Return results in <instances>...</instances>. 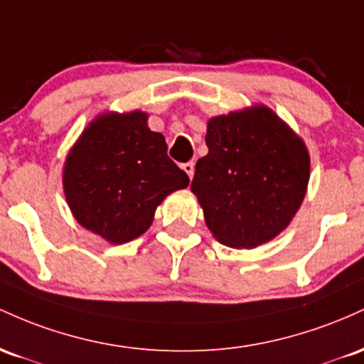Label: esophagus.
Segmentation results:
<instances>
[{
  "label": "esophagus",
  "mask_w": 364,
  "mask_h": 364,
  "mask_svg": "<svg viewBox=\"0 0 364 364\" xmlns=\"http://www.w3.org/2000/svg\"><path fill=\"white\" fill-rule=\"evenodd\" d=\"M182 170L186 171L187 175H189V178H193V177H194V163H193V161L183 163V165H182Z\"/></svg>",
  "instance_id": "1"
}]
</instances>
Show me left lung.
Returning a JSON list of instances; mask_svg holds the SVG:
<instances>
[{
    "mask_svg": "<svg viewBox=\"0 0 364 364\" xmlns=\"http://www.w3.org/2000/svg\"><path fill=\"white\" fill-rule=\"evenodd\" d=\"M208 154L191 183L206 227L218 242L255 249L292 222L309 182L308 148L264 105L211 117Z\"/></svg>",
    "mask_w": 364,
    "mask_h": 364,
    "instance_id": "left-lung-1",
    "label": "left lung"
}]
</instances>
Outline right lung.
<instances>
[{"mask_svg": "<svg viewBox=\"0 0 364 364\" xmlns=\"http://www.w3.org/2000/svg\"><path fill=\"white\" fill-rule=\"evenodd\" d=\"M189 177L166 154L165 136L148 113L106 112L82 130L63 165V193L73 218L109 244L137 239L166 196Z\"/></svg>", "mask_w": 364, "mask_h": 364, "instance_id": "obj_1", "label": "right lung"}]
</instances>
